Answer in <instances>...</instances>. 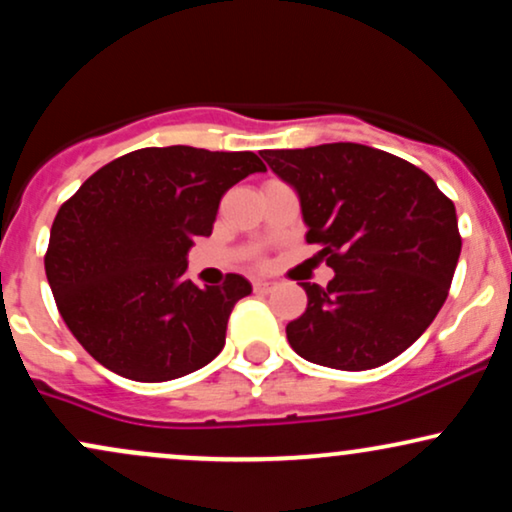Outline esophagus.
I'll list each match as a JSON object with an SVG mask.
<instances>
[{
    "label": "esophagus",
    "instance_id": "obj_1",
    "mask_svg": "<svg viewBox=\"0 0 512 512\" xmlns=\"http://www.w3.org/2000/svg\"><path fill=\"white\" fill-rule=\"evenodd\" d=\"M274 281H267V279H255L252 281V289L255 293H272L274 291Z\"/></svg>",
    "mask_w": 512,
    "mask_h": 512
}]
</instances>
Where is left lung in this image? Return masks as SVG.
<instances>
[{
  "label": "left lung",
  "instance_id": "1",
  "mask_svg": "<svg viewBox=\"0 0 512 512\" xmlns=\"http://www.w3.org/2000/svg\"><path fill=\"white\" fill-rule=\"evenodd\" d=\"M260 154L298 192L305 240L334 269L327 286L301 284L308 308L286 325L293 351L337 370L407 351L448 298L462 250L455 204L421 168L363 144Z\"/></svg>",
  "mask_w": 512,
  "mask_h": 512
}]
</instances>
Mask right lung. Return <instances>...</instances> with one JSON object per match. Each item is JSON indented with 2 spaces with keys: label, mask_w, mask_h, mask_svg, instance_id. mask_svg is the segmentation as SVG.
I'll return each instance as SVG.
<instances>
[{
  "label": "right lung",
  "mask_w": 512,
  "mask_h": 512,
  "mask_svg": "<svg viewBox=\"0 0 512 512\" xmlns=\"http://www.w3.org/2000/svg\"><path fill=\"white\" fill-rule=\"evenodd\" d=\"M262 170L252 151L151 146L96 170L62 204L45 274L69 332L101 366L166 383L219 356L252 286L226 274L199 289L185 279L187 252L211 236L221 197Z\"/></svg>",
  "instance_id": "right-lung-1"
}]
</instances>
